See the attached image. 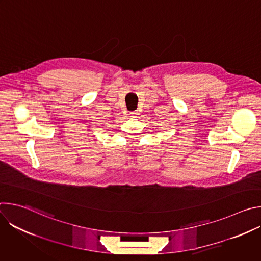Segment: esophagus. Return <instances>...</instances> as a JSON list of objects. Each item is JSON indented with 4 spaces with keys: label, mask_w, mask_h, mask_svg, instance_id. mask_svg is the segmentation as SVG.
Listing matches in <instances>:
<instances>
[{
    "label": "esophagus",
    "mask_w": 261,
    "mask_h": 261,
    "mask_svg": "<svg viewBox=\"0 0 261 261\" xmlns=\"http://www.w3.org/2000/svg\"><path fill=\"white\" fill-rule=\"evenodd\" d=\"M130 115H131V117H136V116H138V111H132V113H130Z\"/></svg>",
    "instance_id": "1"
}]
</instances>
